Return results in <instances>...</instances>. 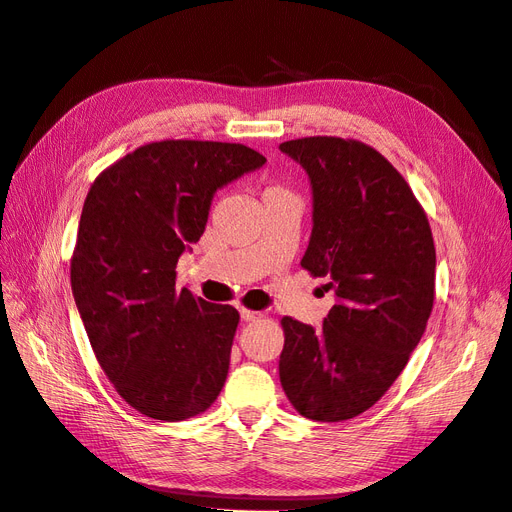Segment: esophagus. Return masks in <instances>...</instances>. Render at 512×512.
I'll return each instance as SVG.
<instances>
[{
  "label": "esophagus",
  "mask_w": 512,
  "mask_h": 512,
  "mask_svg": "<svg viewBox=\"0 0 512 512\" xmlns=\"http://www.w3.org/2000/svg\"><path fill=\"white\" fill-rule=\"evenodd\" d=\"M258 318H260V312H254V309L241 307V320L243 322H252V320H258Z\"/></svg>",
  "instance_id": "esophagus-1"
}]
</instances>
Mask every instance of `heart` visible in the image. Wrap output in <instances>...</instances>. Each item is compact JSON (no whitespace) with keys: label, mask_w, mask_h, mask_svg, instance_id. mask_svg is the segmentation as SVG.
<instances>
[{"label":"heart","mask_w":512,"mask_h":512,"mask_svg":"<svg viewBox=\"0 0 512 512\" xmlns=\"http://www.w3.org/2000/svg\"><path fill=\"white\" fill-rule=\"evenodd\" d=\"M280 190H282V188H277V185H271V188H267V192H280ZM267 192H265V194H267Z\"/></svg>","instance_id":"heart-1"}]
</instances>
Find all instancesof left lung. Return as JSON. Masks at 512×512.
I'll list each match as a JSON object with an SVG mask.
<instances>
[{
    "instance_id": "obj_1",
    "label": "left lung",
    "mask_w": 512,
    "mask_h": 512,
    "mask_svg": "<svg viewBox=\"0 0 512 512\" xmlns=\"http://www.w3.org/2000/svg\"><path fill=\"white\" fill-rule=\"evenodd\" d=\"M280 149L312 183L314 228L301 267L337 303L314 329L282 318L280 382L301 416L339 423L391 389L421 342L436 292V247L408 181L361 141L307 136Z\"/></svg>"
}]
</instances>
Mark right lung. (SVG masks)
<instances>
[{
    "mask_svg": "<svg viewBox=\"0 0 512 512\" xmlns=\"http://www.w3.org/2000/svg\"><path fill=\"white\" fill-rule=\"evenodd\" d=\"M265 162L239 143L158 141L91 183L72 294L104 374L149 418L185 421L222 391L239 312L177 290L175 267L205 232L213 194Z\"/></svg>",
    "mask_w": 512,
    "mask_h": 512,
    "instance_id": "1",
    "label": "right lung"
}]
</instances>
